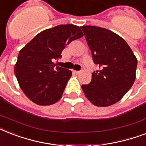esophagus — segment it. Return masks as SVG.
Listing matches in <instances>:
<instances>
[{"mask_svg":"<svg viewBox=\"0 0 146 146\" xmlns=\"http://www.w3.org/2000/svg\"><path fill=\"white\" fill-rule=\"evenodd\" d=\"M73 73H76V74H80L81 73V71H77V70H74L73 71Z\"/></svg>","mask_w":146,"mask_h":146,"instance_id":"34e87169","label":"esophagus"}]
</instances>
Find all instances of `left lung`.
I'll return each instance as SVG.
<instances>
[{
    "mask_svg": "<svg viewBox=\"0 0 146 146\" xmlns=\"http://www.w3.org/2000/svg\"><path fill=\"white\" fill-rule=\"evenodd\" d=\"M94 63L100 70L92 73L89 84L82 85L87 99L98 107L119 102L136 80L137 59L126 41L117 34L93 26H81Z\"/></svg>",
    "mask_w": 146,
    "mask_h": 146,
    "instance_id": "left-lung-1",
    "label": "left lung"
}]
</instances>
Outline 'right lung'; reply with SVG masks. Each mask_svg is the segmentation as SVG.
<instances>
[{"instance_id":"right-lung-1","label":"right lung","mask_w":146,"mask_h":146,"mask_svg":"<svg viewBox=\"0 0 146 146\" xmlns=\"http://www.w3.org/2000/svg\"><path fill=\"white\" fill-rule=\"evenodd\" d=\"M82 36L79 26L59 25L39 33L19 50L14 73L29 99L50 105L61 98L72 72L57 66L54 60L61 57L66 45Z\"/></svg>"}]
</instances>
